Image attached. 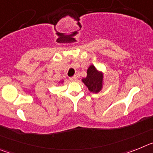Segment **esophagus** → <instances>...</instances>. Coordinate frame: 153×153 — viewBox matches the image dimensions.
Wrapping results in <instances>:
<instances>
[{"label":"esophagus","instance_id":"34e87169","mask_svg":"<svg viewBox=\"0 0 153 153\" xmlns=\"http://www.w3.org/2000/svg\"><path fill=\"white\" fill-rule=\"evenodd\" d=\"M70 79L71 81H76L77 80V77H76V76H74L72 77H70Z\"/></svg>","mask_w":153,"mask_h":153}]
</instances>
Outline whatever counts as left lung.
Masks as SVG:
<instances>
[{
  "mask_svg": "<svg viewBox=\"0 0 153 153\" xmlns=\"http://www.w3.org/2000/svg\"><path fill=\"white\" fill-rule=\"evenodd\" d=\"M90 92L98 93L102 85V74L98 72L95 67L91 65L87 70V76L82 79Z\"/></svg>",
  "mask_w": 153,
  "mask_h": 153,
  "instance_id": "1",
  "label": "left lung"
}]
</instances>
